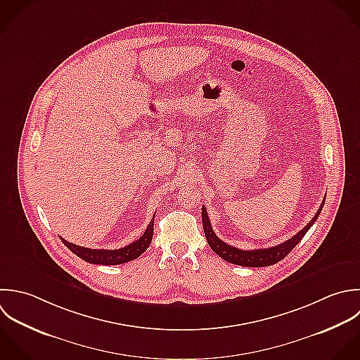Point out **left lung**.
<instances>
[{
    "instance_id": "1",
    "label": "left lung",
    "mask_w": 360,
    "mask_h": 360,
    "mask_svg": "<svg viewBox=\"0 0 360 360\" xmlns=\"http://www.w3.org/2000/svg\"><path fill=\"white\" fill-rule=\"evenodd\" d=\"M326 203V198L320 206V209L317 210L316 216L311 219L310 223H307V226L299 231L296 236H293L292 238H289L288 241L276 245V247H271V248H264V250H251V251H244V250H238L236 247H231L229 244H226L224 241H221L213 231L207 212L205 209V206L202 207V221H203V230H205V236L206 240L210 245V248L224 261L234 264V265H240V266H247V268H264V266H271L274 264H278L279 261H282L299 243L300 240L306 236V233L311 229V226L316 223L317 217L320 216L323 207Z\"/></svg>"
}]
</instances>
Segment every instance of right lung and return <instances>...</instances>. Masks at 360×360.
<instances>
[{
    "label": "right lung",
    "mask_w": 360,
    "mask_h": 360,
    "mask_svg": "<svg viewBox=\"0 0 360 360\" xmlns=\"http://www.w3.org/2000/svg\"><path fill=\"white\" fill-rule=\"evenodd\" d=\"M155 216V214H154ZM154 216L146 229L144 234L134 243L119 248V250H91L85 247H79L75 244L68 243L67 240L61 238L63 244L77 257L84 259L85 262L95 264V265H120L126 264L129 261H133L139 258L151 244L153 233H154Z\"/></svg>",
    "instance_id": "obj_1"
}]
</instances>
